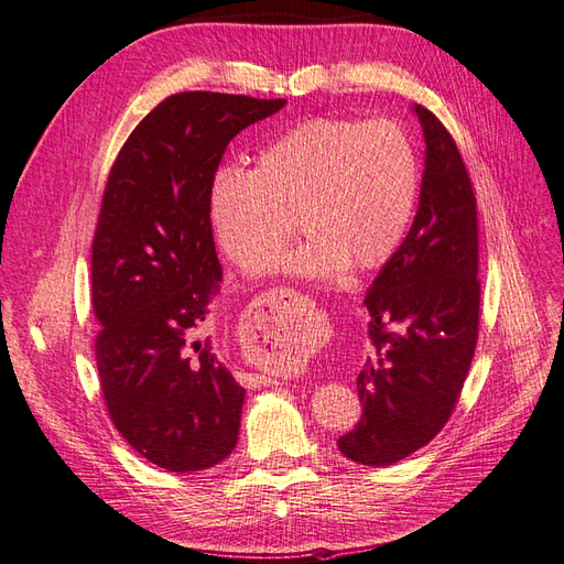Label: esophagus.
Here are the masks:
<instances>
[{"mask_svg":"<svg viewBox=\"0 0 564 564\" xmlns=\"http://www.w3.org/2000/svg\"><path fill=\"white\" fill-rule=\"evenodd\" d=\"M288 297H293V293H290L288 288H274V290H269V293H264V295L260 297V304L267 306L269 312H271V308L279 306V304L285 302ZM243 384H246L248 389H260V387L276 384V379H274V377H267V375H243Z\"/></svg>","mask_w":564,"mask_h":564,"instance_id":"1","label":"esophagus"}]
</instances>
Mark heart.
I'll return each instance as SVG.
<instances>
[{
  "label": "heart",
  "instance_id": "obj_1",
  "mask_svg": "<svg viewBox=\"0 0 564 564\" xmlns=\"http://www.w3.org/2000/svg\"><path fill=\"white\" fill-rule=\"evenodd\" d=\"M420 196V156L395 119L316 117L267 142L252 171L223 166L208 187L217 248L258 269L295 234L308 239L276 269L330 279L384 264L405 239Z\"/></svg>",
  "mask_w": 564,
  "mask_h": 564
}]
</instances>
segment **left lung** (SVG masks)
I'll return each instance as SVG.
<instances>
[{"mask_svg":"<svg viewBox=\"0 0 564 564\" xmlns=\"http://www.w3.org/2000/svg\"><path fill=\"white\" fill-rule=\"evenodd\" d=\"M426 169L414 223L366 293L372 354L356 389L360 422L344 457L389 466L431 443L459 401L478 341V210L466 163L441 119L414 105Z\"/></svg>","mask_w":564,"mask_h":564,"instance_id":"obj_1","label":"left lung"}]
</instances>
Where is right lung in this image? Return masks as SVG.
<instances>
[{"label":"right lung","instance_id":"add662e5","mask_svg":"<svg viewBox=\"0 0 564 564\" xmlns=\"http://www.w3.org/2000/svg\"><path fill=\"white\" fill-rule=\"evenodd\" d=\"M283 105L169 96L107 177L90 256L100 389L126 443L173 474L220 464L239 441L246 389L204 337L223 281L208 187L234 135Z\"/></svg>","mask_w":564,"mask_h":564}]
</instances>
